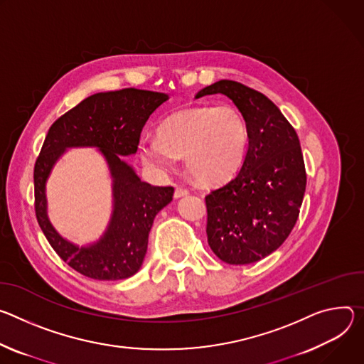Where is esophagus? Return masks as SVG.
Instances as JSON below:
<instances>
[{
    "instance_id": "obj_1",
    "label": "esophagus",
    "mask_w": 364,
    "mask_h": 364,
    "mask_svg": "<svg viewBox=\"0 0 364 364\" xmlns=\"http://www.w3.org/2000/svg\"><path fill=\"white\" fill-rule=\"evenodd\" d=\"M188 193H189V191H188L186 188L175 186V193H173L175 198H182V196H185V195H188Z\"/></svg>"
}]
</instances>
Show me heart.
<instances>
[{
  "instance_id": "1",
  "label": "heart",
  "mask_w": 364,
  "mask_h": 364,
  "mask_svg": "<svg viewBox=\"0 0 364 364\" xmlns=\"http://www.w3.org/2000/svg\"><path fill=\"white\" fill-rule=\"evenodd\" d=\"M249 150L247 121L234 105H199L160 121L157 137H143L139 154L150 168L172 169L183 156L188 172L200 183L217 185L232 178Z\"/></svg>"
}]
</instances>
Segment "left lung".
<instances>
[{
    "label": "left lung",
    "mask_w": 364,
    "mask_h": 364,
    "mask_svg": "<svg viewBox=\"0 0 364 364\" xmlns=\"http://www.w3.org/2000/svg\"><path fill=\"white\" fill-rule=\"evenodd\" d=\"M224 94L243 114L249 150L240 172L205 196L208 245L228 264L259 262L277 250L299 217L306 172L298 134L262 92L223 79L195 98Z\"/></svg>",
    "instance_id": "1"
}]
</instances>
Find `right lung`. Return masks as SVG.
Returning <instances> with one entry per match:
<instances>
[{
  "label": "right lung",
  "mask_w": 364,
  "mask_h": 364,
  "mask_svg": "<svg viewBox=\"0 0 364 364\" xmlns=\"http://www.w3.org/2000/svg\"><path fill=\"white\" fill-rule=\"evenodd\" d=\"M168 100L166 94L136 88L100 92L80 101L49 129L34 165L36 217L58 256L80 274L119 280L141 267L153 220L172 200L173 188L143 182L121 156L137 151L146 121ZM69 146L100 148L113 178V215L107 231L97 244L84 248L63 239L47 217L46 181Z\"/></svg>",
  "instance_id": "add662e5"
}]
</instances>
